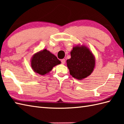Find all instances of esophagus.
<instances>
[{"mask_svg":"<svg viewBox=\"0 0 124 124\" xmlns=\"http://www.w3.org/2000/svg\"><path fill=\"white\" fill-rule=\"evenodd\" d=\"M61 63H62V64H65V59H62L61 60Z\"/></svg>","mask_w":124,"mask_h":124,"instance_id":"34e87169","label":"esophagus"}]
</instances>
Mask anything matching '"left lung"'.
<instances>
[{"label":"left lung","instance_id":"8db88e82","mask_svg":"<svg viewBox=\"0 0 124 124\" xmlns=\"http://www.w3.org/2000/svg\"><path fill=\"white\" fill-rule=\"evenodd\" d=\"M70 54L71 58L67 61L70 74L79 80L90 75L95 67V59L87 47L75 46Z\"/></svg>","mask_w":124,"mask_h":124}]
</instances>
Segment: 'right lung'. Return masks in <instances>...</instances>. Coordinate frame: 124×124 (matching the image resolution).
Here are the masks:
<instances>
[{
  "label": "right lung",
  "mask_w": 124,
  "mask_h": 124,
  "mask_svg": "<svg viewBox=\"0 0 124 124\" xmlns=\"http://www.w3.org/2000/svg\"><path fill=\"white\" fill-rule=\"evenodd\" d=\"M60 63V61L46 49L35 54L31 60L32 69L41 75L49 72L54 66Z\"/></svg>",
  "instance_id": "obj_1"
}]
</instances>
